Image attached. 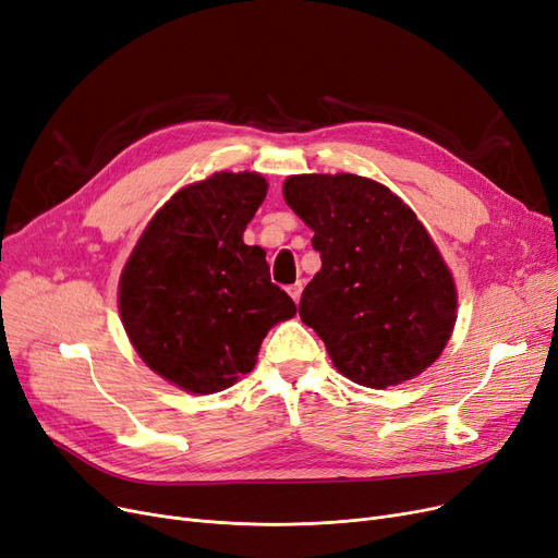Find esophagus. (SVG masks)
<instances>
[{"mask_svg": "<svg viewBox=\"0 0 558 558\" xmlns=\"http://www.w3.org/2000/svg\"><path fill=\"white\" fill-rule=\"evenodd\" d=\"M287 292H289V296L294 299V303H299V301H301V294H303V282L289 284V287H287Z\"/></svg>", "mask_w": 558, "mask_h": 558, "instance_id": "obj_1", "label": "esophagus"}]
</instances>
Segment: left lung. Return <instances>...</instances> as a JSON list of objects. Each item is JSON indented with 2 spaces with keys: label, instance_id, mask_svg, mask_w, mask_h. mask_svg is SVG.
<instances>
[{
  "label": "left lung",
  "instance_id": "left-lung-1",
  "mask_svg": "<svg viewBox=\"0 0 558 558\" xmlns=\"http://www.w3.org/2000/svg\"><path fill=\"white\" fill-rule=\"evenodd\" d=\"M284 203L307 228L322 271L299 303L339 374L383 390L440 357L456 324V284L430 234L395 193L367 178L292 175Z\"/></svg>",
  "mask_w": 558,
  "mask_h": 558
}]
</instances>
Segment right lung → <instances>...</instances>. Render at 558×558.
<instances>
[{
	"instance_id": "1",
	"label": "right lung",
	"mask_w": 558,
	"mask_h": 558,
	"mask_svg": "<svg viewBox=\"0 0 558 558\" xmlns=\"http://www.w3.org/2000/svg\"><path fill=\"white\" fill-rule=\"evenodd\" d=\"M257 173H214L180 189L143 230L118 287L141 360L193 395L221 392L255 367L262 339L296 314L244 230L266 198Z\"/></svg>"
}]
</instances>
